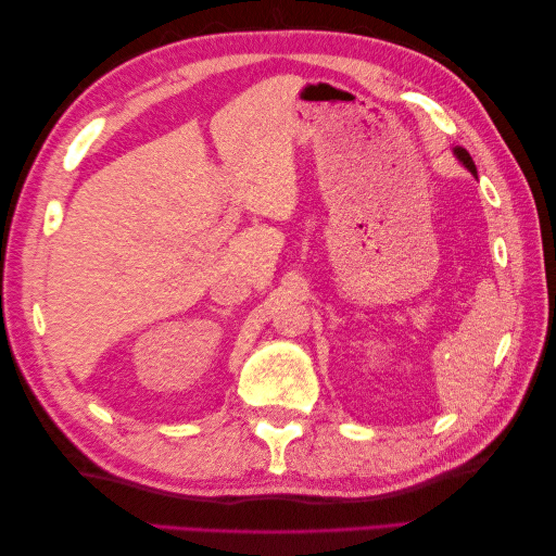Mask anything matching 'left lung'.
I'll return each instance as SVG.
<instances>
[{"mask_svg": "<svg viewBox=\"0 0 556 556\" xmlns=\"http://www.w3.org/2000/svg\"><path fill=\"white\" fill-rule=\"evenodd\" d=\"M454 155H456V160L460 162V164H464V167L470 172V174H473L476 176V179H478V169H476V162H473V157H470L468 155V150L466 148H454Z\"/></svg>", "mask_w": 556, "mask_h": 556, "instance_id": "left-lung-1", "label": "left lung"}]
</instances>
